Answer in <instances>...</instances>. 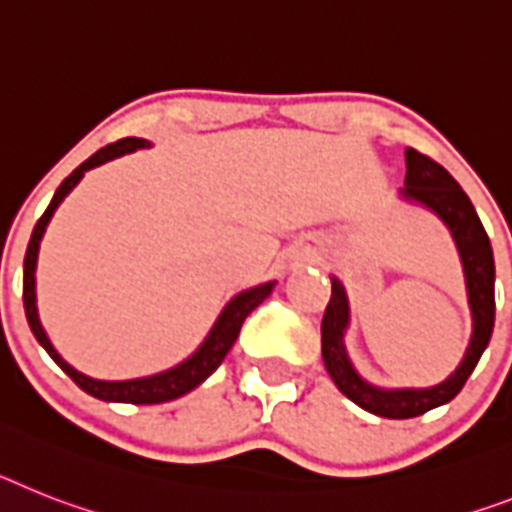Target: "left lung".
<instances>
[{"label":"left lung","instance_id":"obj_1","mask_svg":"<svg viewBox=\"0 0 512 512\" xmlns=\"http://www.w3.org/2000/svg\"><path fill=\"white\" fill-rule=\"evenodd\" d=\"M403 197L435 210L453 231V239L458 244V252H461L463 270H466L468 302H471V312H474V336L468 343L461 367L435 388H372L356 375L349 356H346V349H343V330L349 322V304H346L341 283L333 281L330 302L325 307L320 325L322 362L346 398H351L356 406H362L369 414L385 416V419H414V416L427 414L435 406L453 401L466 385L468 375L474 372L476 362L482 359L489 338H492V328H495V257H492V244H489L482 221L476 216L474 205L461 190V184L455 182L440 163L419 153V150L409 148L406 150V190H403Z\"/></svg>","mask_w":512,"mask_h":512}]
</instances>
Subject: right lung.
<instances>
[{
  "label": "right lung",
  "instance_id": "right-lung-1",
  "mask_svg": "<svg viewBox=\"0 0 512 512\" xmlns=\"http://www.w3.org/2000/svg\"><path fill=\"white\" fill-rule=\"evenodd\" d=\"M148 140L143 137H124V140H117V143L106 145L98 153L88 158L85 163H80L75 171H72L62 184H59V190L54 192L51 197L49 208L41 218H38L36 229H33V236H30L28 242V252H25V263H23V304H25V317H28V325L33 330V336L36 341L49 351V356L59 367L64 369V375H70L72 382H75L77 388H83L85 393L93 395V398H101V401H114V403H135V406H148V403H166L174 401V398H182L184 393H190L195 390L200 382L208 380L221 362L226 359V354L234 346L236 336H239V330H242V322L247 320V315L257 304L265 302V296H270L273 286L276 283H263V286H255V289L242 291L239 296H234L229 302V307L223 309L218 322L210 330V336L205 338V343L195 354L182 362L179 367L169 369V372H161V375L153 377H140V380H124V382H106V380H93V377H85L83 372H77L72 369L70 364L64 362L62 356L54 351L51 341L46 338L44 328H41V322H38V312H36V260H38V244H41V236H44L46 226H49L51 216H54V210L57 205L62 203L64 197L70 195L72 187H75L83 174L93 166H101V163L111 161V158L124 156V153H132L137 148H148Z\"/></svg>",
  "mask_w": 512,
  "mask_h": 512
}]
</instances>
